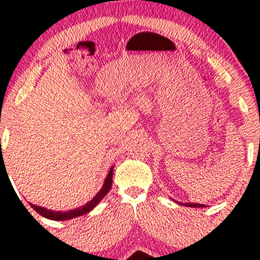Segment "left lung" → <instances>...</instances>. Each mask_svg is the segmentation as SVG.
<instances>
[{
	"mask_svg": "<svg viewBox=\"0 0 260 260\" xmlns=\"http://www.w3.org/2000/svg\"><path fill=\"white\" fill-rule=\"evenodd\" d=\"M181 204L186 205V207H189V208H204V205L198 204V203H181Z\"/></svg>",
	"mask_w": 260,
	"mask_h": 260,
	"instance_id": "obj_1",
	"label": "left lung"
}]
</instances>
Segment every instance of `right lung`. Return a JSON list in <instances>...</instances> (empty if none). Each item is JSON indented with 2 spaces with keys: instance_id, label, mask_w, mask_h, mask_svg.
<instances>
[{
  "instance_id": "add662e5",
  "label": "right lung",
  "mask_w": 260,
  "mask_h": 260,
  "mask_svg": "<svg viewBox=\"0 0 260 260\" xmlns=\"http://www.w3.org/2000/svg\"><path fill=\"white\" fill-rule=\"evenodd\" d=\"M112 174H113V166L110 169L109 174H107L105 181H104V184L103 187H101V189L96 193V194H95V197H92L90 202L86 203L85 205H82V207L72 209V210H68V211H53V210H49V209L39 207V205H34V204H31V208L34 209L37 213L40 214V215L46 217V219L55 220V221H66V220L73 219V217L84 215V214H88L89 211H91L92 209L96 207V205L103 201L104 197L109 193V190L111 189Z\"/></svg>"
}]
</instances>
